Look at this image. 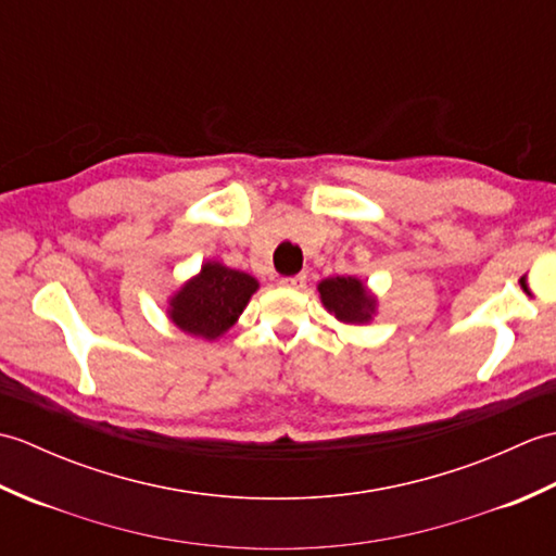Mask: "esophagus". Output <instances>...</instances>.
I'll list each match as a JSON object with an SVG mask.
<instances>
[{
    "mask_svg": "<svg viewBox=\"0 0 556 556\" xmlns=\"http://www.w3.org/2000/svg\"><path fill=\"white\" fill-rule=\"evenodd\" d=\"M305 271H301V275H293V277H281L279 285L287 287V289H303L305 287Z\"/></svg>",
    "mask_w": 556,
    "mask_h": 556,
    "instance_id": "1",
    "label": "esophagus"
}]
</instances>
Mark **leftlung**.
I'll return each instance as SVG.
<instances>
[{"mask_svg": "<svg viewBox=\"0 0 556 556\" xmlns=\"http://www.w3.org/2000/svg\"><path fill=\"white\" fill-rule=\"evenodd\" d=\"M325 308L346 325H365L372 320L377 299L365 289L358 277H327L317 285Z\"/></svg>", "mask_w": 556, "mask_h": 556, "instance_id": "left-lung-1", "label": "left lung"}]
</instances>
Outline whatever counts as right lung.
Here are the masks:
<instances>
[{
    "instance_id": "add662e5",
    "label": "right lung",
    "mask_w": 556,
    "mask_h": 556,
    "mask_svg": "<svg viewBox=\"0 0 556 556\" xmlns=\"http://www.w3.org/2000/svg\"><path fill=\"white\" fill-rule=\"evenodd\" d=\"M257 279L222 263H205L169 299V320L186 334L215 341L239 320Z\"/></svg>"
}]
</instances>
